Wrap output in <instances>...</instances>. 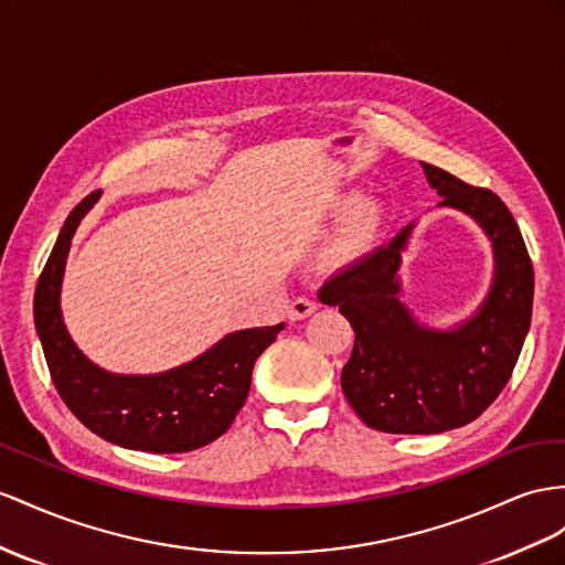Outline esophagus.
Here are the masks:
<instances>
[{
	"instance_id": "1",
	"label": "esophagus",
	"mask_w": 565,
	"mask_h": 565,
	"mask_svg": "<svg viewBox=\"0 0 565 565\" xmlns=\"http://www.w3.org/2000/svg\"><path fill=\"white\" fill-rule=\"evenodd\" d=\"M317 310V302L308 296L296 298L291 306H288V320H306L312 312Z\"/></svg>"
}]
</instances>
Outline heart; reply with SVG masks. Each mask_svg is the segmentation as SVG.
Masks as SVG:
<instances>
[{"label":"heart","mask_w":565,"mask_h":565,"mask_svg":"<svg viewBox=\"0 0 565 565\" xmlns=\"http://www.w3.org/2000/svg\"><path fill=\"white\" fill-rule=\"evenodd\" d=\"M374 231H377V210H374L370 202H358V205L351 207L349 216H345L341 236L337 243V253L341 257L360 255L367 248Z\"/></svg>","instance_id":"1"}]
</instances>
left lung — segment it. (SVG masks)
Returning <instances> with one entry per match:
<instances>
[{"instance_id": "8db88e82", "label": "left lung", "mask_w": 565, "mask_h": 565, "mask_svg": "<svg viewBox=\"0 0 565 565\" xmlns=\"http://www.w3.org/2000/svg\"><path fill=\"white\" fill-rule=\"evenodd\" d=\"M423 169L441 205L475 216L494 243L497 277L482 310L454 331L411 320L396 298L411 226L320 288V300L339 306L355 331L343 394L367 427L392 434H439L480 417L511 380L532 320L534 269L509 207L489 188Z\"/></svg>"}]
</instances>
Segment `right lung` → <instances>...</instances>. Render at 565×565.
Wrapping results in <instances>:
<instances>
[{"instance_id": "1", "label": "right lung", "mask_w": 565, "mask_h": 565, "mask_svg": "<svg viewBox=\"0 0 565 565\" xmlns=\"http://www.w3.org/2000/svg\"><path fill=\"white\" fill-rule=\"evenodd\" d=\"M93 202L95 193L71 210L35 288V329L50 377L66 408L97 437L136 451H195L234 423L248 398L255 360L284 324L236 331L193 363L154 377H121L95 367L68 339L60 312L71 236Z\"/></svg>"}]
</instances>
